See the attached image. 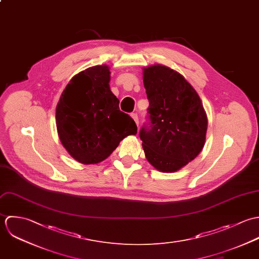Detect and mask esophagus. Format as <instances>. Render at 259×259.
<instances>
[{
    "mask_svg": "<svg viewBox=\"0 0 259 259\" xmlns=\"http://www.w3.org/2000/svg\"><path fill=\"white\" fill-rule=\"evenodd\" d=\"M131 116H132V118L134 119V121L136 122V124H137V126H138V125H139V118H138L137 113H132Z\"/></svg>",
    "mask_w": 259,
    "mask_h": 259,
    "instance_id": "1",
    "label": "esophagus"
}]
</instances>
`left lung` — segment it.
<instances>
[{
	"mask_svg": "<svg viewBox=\"0 0 259 259\" xmlns=\"http://www.w3.org/2000/svg\"><path fill=\"white\" fill-rule=\"evenodd\" d=\"M149 107L139 136L156 169L175 172L198 155L205 142L207 117L193 87L176 71L154 65L144 69Z\"/></svg>",
	"mask_w": 259,
	"mask_h": 259,
	"instance_id": "left-lung-1",
	"label": "left lung"
}]
</instances>
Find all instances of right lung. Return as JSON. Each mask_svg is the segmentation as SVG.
Segmentation results:
<instances>
[{
	"label": "right lung",
	"instance_id": "right-lung-1",
	"mask_svg": "<svg viewBox=\"0 0 259 259\" xmlns=\"http://www.w3.org/2000/svg\"><path fill=\"white\" fill-rule=\"evenodd\" d=\"M108 66L88 68L72 78L56 108L60 140L83 164L103 161L128 135L137 133L130 115L111 92Z\"/></svg>",
	"mask_w": 259,
	"mask_h": 259
}]
</instances>
